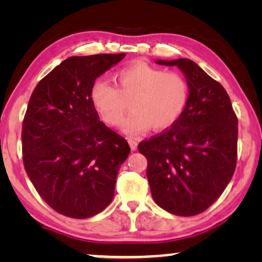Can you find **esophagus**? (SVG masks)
<instances>
[{"mask_svg": "<svg viewBox=\"0 0 262 262\" xmlns=\"http://www.w3.org/2000/svg\"><path fill=\"white\" fill-rule=\"evenodd\" d=\"M128 144H130V146H131V149H132V150H134V151H135V150H136V149H137V145H138V143H137V142H136V141H135V139H128Z\"/></svg>", "mask_w": 262, "mask_h": 262, "instance_id": "esophagus-1", "label": "esophagus"}]
</instances>
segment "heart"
Instances as JSON below:
<instances>
[{
    "instance_id": "b5f03b06",
    "label": "heart",
    "mask_w": 262,
    "mask_h": 262,
    "mask_svg": "<svg viewBox=\"0 0 262 262\" xmlns=\"http://www.w3.org/2000/svg\"><path fill=\"white\" fill-rule=\"evenodd\" d=\"M117 87L98 80L91 88V101L100 118L111 126L120 124L132 101V112L121 131L139 136L152 126L162 131L177 123L188 102L187 81L178 73L150 67L144 63L128 66L114 76Z\"/></svg>"
}]
</instances>
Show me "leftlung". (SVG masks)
<instances>
[{
    "label": "left lung",
    "instance_id": "8db88e82",
    "mask_svg": "<svg viewBox=\"0 0 262 262\" xmlns=\"http://www.w3.org/2000/svg\"><path fill=\"white\" fill-rule=\"evenodd\" d=\"M178 67L188 83V102L177 123L138 144L148 160L154 202L175 216L210 207L230 182L237 156V118L223 85L187 58L156 59Z\"/></svg>",
    "mask_w": 262,
    "mask_h": 262
}]
</instances>
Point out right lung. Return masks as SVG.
Returning a JSON list of instances; mask_svg holds the SVG:
<instances>
[{
  "label": "right lung",
  "mask_w": 262,
  "mask_h": 262,
  "mask_svg": "<svg viewBox=\"0 0 262 262\" xmlns=\"http://www.w3.org/2000/svg\"><path fill=\"white\" fill-rule=\"evenodd\" d=\"M124 57H69L31 95L21 135L25 169L45 203L67 217L84 220L110 205L131 151L91 101L96 78Z\"/></svg>",
  "instance_id": "obj_1"
}]
</instances>
